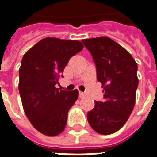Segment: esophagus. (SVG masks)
Listing matches in <instances>:
<instances>
[{"label": "esophagus", "instance_id": "esophagus-1", "mask_svg": "<svg viewBox=\"0 0 157 157\" xmlns=\"http://www.w3.org/2000/svg\"><path fill=\"white\" fill-rule=\"evenodd\" d=\"M79 96H80V98H84V97H85L86 96V94L85 93H83V92H80V94H79Z\"/></svg>", "mask_w": 157, "mask_h": 157}]
</instances>
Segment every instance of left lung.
Wrapping results in <instances>:
<instances>
[{
  "label": "left lung",
  "mask_w": 157,
  "mask_h": 157,
  "mask_svg": "<svg viewBox=\"0 0 157 157\" xmlns=\"http://www.w3.org/2000/svg\"><path fill=\"white\" fill-rule=\"evenodd\" d=\"M97 68L103 102H95L87 113L89 124L101 135H111L124 125L135 103L137 63L125 48L108 37L82 40Z\"/></svg>",
  "instance_id": "8db88e82"
}]
</instances>
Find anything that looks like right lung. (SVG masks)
<instances>
[{
  "label": "right lung",
  "mask_w": 157,
  "mask_h": 157,
  "mask_svg": "<svg viewBox=\"0 0 157 157\" xmlns=\"http://www.w3.org/2000/svg\"><path fill=\"white\" fill-rule=\"evenodd\" d=\"M77 40L45 38L23 55L19 69V93L26 115L34 128L48 136L64 131L78 90L55 87L70 59L83 48Z\"/></svg>",
  "instance_id": "1"
}]
</instances>
